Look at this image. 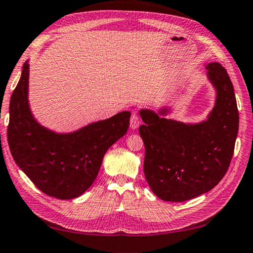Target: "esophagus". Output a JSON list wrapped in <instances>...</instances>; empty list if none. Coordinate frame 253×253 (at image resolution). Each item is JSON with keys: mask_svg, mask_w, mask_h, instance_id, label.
<instances>
[{"mask_svg": "<svg viewBox=\"0 0 253 253\" xmlns=\"http://www.w3.org/2000/svg\"><path fill=\"white\" fill-rule=\"evenodd\" d=\"M140 125H141L140 118L137 117L136 114H132V117L130 119V126L132 130H136V128L140 126Z\"/></svg>", "mask_w": 253, "mask_h": 253, "instance_id": "esophagus-1", "label": "esophagus"}]
</instances>
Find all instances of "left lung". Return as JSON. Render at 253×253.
<instances>
[{
	"mask_svg": "<svg viewBox=\"0 0 253 253\" xmlns=\"http://www.w3.org/2000/svg\"><path fill=\"white\" fill-rule=\"evenodd\" d=\"M206 69L216 90L215 106L206 120L185 123L168 119L169 107L156 112L140 110L144 175L162 201L180 203L201 196L215 187L229 168L239 130L235 91L220 64L209 63Z\"/></svg>",
	"mask_w": 253,
	"mask_h": 253,
	"instance_id": "1",
	"label": "left lung"
}]
</instances>
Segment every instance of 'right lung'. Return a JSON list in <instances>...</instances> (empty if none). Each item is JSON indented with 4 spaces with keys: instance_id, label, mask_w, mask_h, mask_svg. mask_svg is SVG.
<instances>
[{
    "instance_id": "obj_1",
    "label": "right lung",
    "mask_w": 253,
    "mask_h": 253,
    "mask_svg": "<svg viewBox=\"0 0 253 253\" xmlns=\"http://www.w3.org/2000/svg\"><path fill=\"white\" fill-rule=\"evenodd\" d=\"M28 61L9 101V150L18 168L42 193L58 199L77 198L97 178L109 147L126 133L131 113L122 111L74 132L49 130L31 111Z\"/></svg>"
}]
</instances>
